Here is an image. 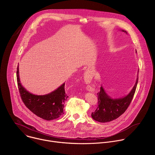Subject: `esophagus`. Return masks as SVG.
Here are the masks:
<instances>
[{
	"mask_svg": "<svg viewBox=\"0 0 155 155\" xmlns=\"http://www.w3.org/2000/svg\"><path fill=\"white\" fill-rule=\"evenodd\" d=\"M84 80L85 81H86L87 83L90 82V81L91 80V77H90V75H89L87 72H85L84 75Z\"/></svg>",
	"mask_w": 155,
	"mask_h": 155,
	"instance_id": "obj_1",
	"label": "esophagus"
}]
</instances>
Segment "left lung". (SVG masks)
Wrapping results in <instances>:
<instances>
[{
	"label": "left lung",
	"instance_id": "1",
	"mask_svg": "<svg viewBox=\"0 0 155 155\" xmlns=\"http://www.w3.org/2000/svg\"><path fill=\"white\" fill-rule=\"evenodd\" d=\"M123 32H126L125 31ZM137 52V51H136ZM139 72V71H138ZM138 82V77L135 85L130 92L126 96L118 99H112L105 93L103 87H101L97 93L98 106L94 112H92V118L99 122L106 123L118 118L127 110L134 97Z\"/></svg>",
	"mask_w": 155,
	"mask_h": 155
}]
</instances>
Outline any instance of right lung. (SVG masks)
Listing matches in <instances>:
<instances>
[{
    "label": "right lung",
    "instance_id": "1",
    "mask_svg": "<svg viewBox=\"0 0 155 155\" xmlns=\"http://www.w3.org/2000/svg\"><path fill=\"white\" fill-rule=\"evenodd\" d=\"M18 68V66L16 71L18 90L21 99L26 107L38 117L48 121L56 119L63 115L64 102L68 97L65 91V83L48 94L34 95L21 85Z\"/></svg>",
    "mask_w": 155,
    "mask_h": 155
}]
</instances>
